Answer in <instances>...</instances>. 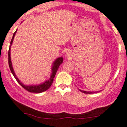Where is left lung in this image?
Instances as JSON below:
<instances>
[{"label": "left lung", "mask_w": 127, "mask_h": 127, "mask_svg": "<svg viewBox=\"0 0 127 127\" xmlns=\"http://www.w3.org/2000/svg\"><path fill=\"white\" fill-rule=\"evenodd\" d=\"M80 92H81L82 93H86V94H92V93H97L98 92H86V91H83V90H80Z\"/></svg>", "instance_id": "obj_1"}]
</instances>
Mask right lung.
Listing matches in <instances>:
<instances>
[{
  "instance_id": "add662e5",
  "label": "right lung",
  "mask_w": 127,
  "mask_h": 127,
  "mask_svg": "<svg viewBox=\"0 0 127 127\" xmlns=\"http://www.w3.org/2000/svg\"><path fill=\"white\" fill-rule=\"evenodd\" d=\"M17 32V30L15 31V32L14 33L12 36V38L11 41H10V47H9V53H8V55H9V66L10 67V69L11 71V73H12L13 76H14V78H15V80H17V82L19 83V85H21L22 87H23L26 90L28 91V92H31V93H42V92H45L49 89V87L51 86L52 83L53 82V80H54V78L55 77L56 74V72L58 69V67L60 66L61 63L63 61V58L62 57H60V58H57L56 60H55L54 63H53V67H52V73L51 74V77L49 80L46 81L45 82H44L43 83L40 84V85H29V86H26L24 85V84H22L21 81H19V80L18 79L16 75H15V73L14 71V69H13L12 65V62H11V59H10V47H11V44H12L13 40H14V36L15 35V33Z\"/></svg>"
}]
</instances>
